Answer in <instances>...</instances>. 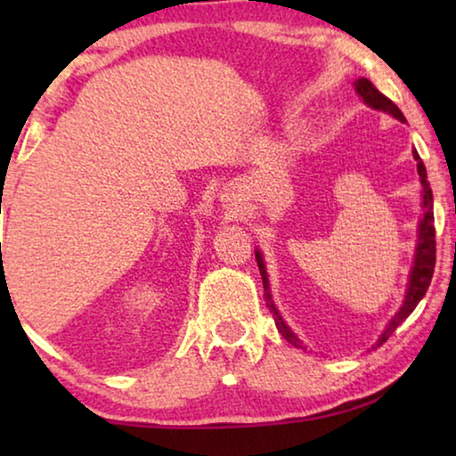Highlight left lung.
<instances>
[{"instance_id": "left-lung-1", "label": "left lung", "mask_w": 456, "mask_h": 456, "mask_svg": "<svg viewBox=\"0 0 456 456\" xmlns=\"http://www.w3.org/2000/svg\"><path fill=\"white\" fill-rule=\"evenodd\" d=\"M354 91L359 93V97L363 99V103L370 105L371 110L384 111V114H390L392 118H396V120L404 122L403 111L398 110L396 105L392 103L388 97L382 95V93H379L376 86H373L367 78H357V80H354ZM413 158L417 161V174H419V183H421V209H423L421 220H419V224H417V245H415L413 267H411V272H409L407 292H404V301L401 305V309L396 311L395 317H392V320L388 322V326L384 328V332L379 334L376 346L384 345V342L392 336V332H395V330L401 326V323L407 320L411 314H413V309L417 307V303H419L421 298L426 297L428 286H429V282H432V276H434V265H436L434 197H432V189H429V183H428L426 166H423L419 153L413 151ZM255 259H257L259 273H261V278H264L265 303H267V307H270V311L273 314V320H276V328L280 330V332H282L286 342H290V345L297 346V348H303V342L298 340V336L292 332V330L289 328V323H286L282 320V315H280V311L276 309V305H273L272 290H270V280H267V272H265V261H264V255H261L259 248H257V251H255Z\"/></svg>"}]
</instances>
